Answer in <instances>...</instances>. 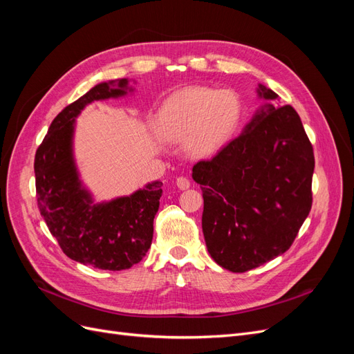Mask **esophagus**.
<instances>
[{"label": "esophagus", "mask_w": 354, "mask_h": 354, "mask_svg": "<svg viewBox=\"0 0 354 354\" xmlns=\"http://www.w3.org/2000/svg\"><path fill=\"white\" fill-rule=\"evenodd\" d=\"M176 185H177V187L178 189H181V190H186V189H189L190 187V180L187 178V177H178L177 178V181H176Z\"/></svg>", "instance_id": "esophagus-1"}]
</instances>
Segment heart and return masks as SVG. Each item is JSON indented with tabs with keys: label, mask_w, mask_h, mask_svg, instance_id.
Masks as SVG:
<instances>
[{
	"label": "heart",
	"mask_w": 354,
	"mask_h": 354,
	"mask_svg": "<svg viewBox=\"0 0 354 354\" xmlns=\"http://www.w3.org/2000/svg\"><path fill=\"white\" fill-rule=\"evenodd\" d=\"M243 106L232 90L189 87L171 94L153 118V131L169 143L186 140L195 155H211L229 142Z\"/></svg>",
	"instance_id": "heart-1"
}]
</instances>
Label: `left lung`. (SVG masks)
I'll list each match as a JSON object with an SVG mask.
<instances>
[{"instance_id": "1", "label": "left lung", "mask_w": 354, "mask_h": 354, "mask_svg": "<svg viewBox=\"0 0 354 354\" xmlns=\"http://www.w3.org/2000/svg\"><path fill=\"white\" fill-rule=\"evenodd\" d=\"M257 93L277 97L263 84ZM192 171L203 196L208 252L233 273L288 251L312 209L313 146L291 104L266 103L239 137Z\"/></svg>"}]
</instances>
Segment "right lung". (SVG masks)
Masks as SVG:
<instances>
[{
    "label": "right lung",
    "mask_w": 354,
    "mask_h": 354,
    "mask_svg": "<svg viewBox=\"0 0 354 354\" xmlns=\"http://www.w3.org/2000/svg\"><path fill=\"white\" fill-rule=\"evenodd\" d=\"M102 82L66 106L35 153L37 202L47 227L71 260L102 270H125L151 248L162 183L153 181L130 196L93 203L72 155L75 118L94 100L121 97L128 80Z\"/></svg>",
    "instance_id": "obj_1"
}]
</instances>
